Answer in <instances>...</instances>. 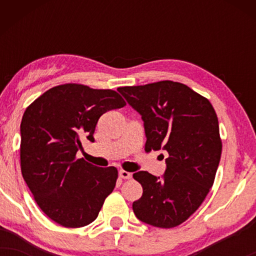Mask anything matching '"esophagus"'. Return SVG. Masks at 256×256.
<instances>
[{"label":"esophagus","instance_id":"1","mask_svg":"<svg viewBox=\"0 0 256 256\" xmlns=\"http://www.w3.org/2000/svg\"><path fill=\"white\" fill-rule=\"evenodd\" d=\"M118 174H120V177L122 178V180H130L132 178V174L128 172V171H126V170H120Z\"/></svg>","mask_w":256,"mask_h":256}]
</instances>
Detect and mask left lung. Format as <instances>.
<instances>
[{
	"mask_svg": "<svg viewBox=\"0 0 256 256\" xmlns=\"http://www.w3.org/2000/svg\"><path fill=\"white\" fill-rule=\"evenodd\" d=\"M118 90L141 114L146 152L169 154L163 178L132 174L143 188L132 210L148 225L172 228L197 211L214 182L222 149L216 110L206 98L171 80Z\"/></svg>",
	"mask_w": 256,
	"mask_h": 256,
	"instance_id": "obj_1",
	"label": "left lung"
}]
</instances>
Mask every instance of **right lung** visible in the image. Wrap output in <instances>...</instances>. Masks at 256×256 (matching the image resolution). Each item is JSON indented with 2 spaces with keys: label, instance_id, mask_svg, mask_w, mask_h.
<instances>
[{
  "label": "right lung",
  "instance_id": "right-lung-1",
  "mask_svg": "<svg viewBox=\"0 0 256 256\" xmlns=\"http://www.w3.org/2000/svg\"><path fill=\"white\" fill-rule=\"evenodd\" d=\"M126 106L113 90L80 84L52 87L24 112L20 170L34 202L51 220L76 228L96 219L118 180L115 166L98 168L76 158L101 115Z\"/></svg>",
  "mask_w": 256,
  "mask_h": 256
}]
</instances>
